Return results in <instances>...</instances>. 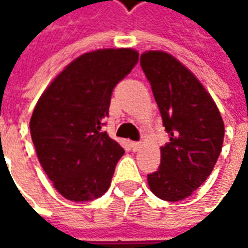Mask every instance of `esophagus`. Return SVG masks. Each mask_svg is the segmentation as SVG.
Wrapping results in <instances>:
<instances>
[{"label": "esophagus", "mask_w": 248, "mask_h": 248, "mask_svg": "<svg viewBox=\"0 0 248 248\" xmlns=\"http://www.w3.org/2000/svg\"><path fill=\"white\" fill-rule=\"evenodd\" d=\"M130 146H131L133 151H138L140 147V142H131V143H130Z\"/></svg>", "instance_id": "1"}]
</instances>
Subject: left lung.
Returning a JSON list of instances; mask_svg holds the SVG:
<instances>
[{
    "label": "left lung",
    "mask_w": 248,
    "mask_h": 248,
    "mask_svg": "<svg viewBox=\"0 0 248 248\" xmlns=\"http://www.w3.org/2000/svg\"><path fill=\"white\" fill-rule=\"evenodd\" d=\"M140 67L170 138L147 182L156 197L177 202L190 197L213 171L223 145V121L202 83L172 56L147 51L140 56Z\"/></svg>",
    "instance_id": "left-lung-1"
}]
</instances>
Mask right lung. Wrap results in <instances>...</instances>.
Wrapping results in <instances>:
<instances>
[{
	"mask_svg": "<svg viewBox=\"0 0 248 248\" xmlns=\"http://www.w3.org/2000/svg\"><path fill=\"white\" fill-rule=\"evenodd\" d=\"M131 49L92 51L66 66L35 105L30 134L57 191L87 202L108 191L124 150L102 131L114 87L133 70Z\"/></svg>",
	"mask_w": 248,
	"mask_h": 248,
	"instance_id": "right-lung-1",
	"label": "right lung"
}]
</instances>
